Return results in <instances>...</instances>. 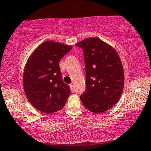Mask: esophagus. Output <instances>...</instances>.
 <instances>
[{
  "mask_svg": "<svg viewBox=\"0 0 151 151\" xmlns=\"http://www.w3.org/2000/svg\"><path fill=\"white\" fill-rule=\"evenodd\" d=\"M70 88H71V92H73L74 91V86L73 84H70Z\"/></svg>",
  "mask_w": 151,
  "mask_h": 151,
  "instance_id": "obj_1",
  "label": "esophagus"
}]
</instances>
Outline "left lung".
<instances>
[{
    "label": "left lung",
    "mask_w": 151,
    "mask_h": 151,
    "mask_svg": "<svg viewBox=\"0 0 151 151\" xmlns=\"http://www.w3.org/2000/svg\"><path fill=\"white\" fill-rule=\"evenodd\" d=\"M84 51L86 91L80 100L88 111L104 113L118 102L124 85V73L116 50L100 38L91 37L76 45Z\"/></svg>",
    "instance_id": "obj_1"
}]
</instances>
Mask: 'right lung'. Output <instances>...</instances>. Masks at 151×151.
Here are the masks:
<instances>
[{
	"label": "right lung",
	"instance_id": "obj_1",
	"mask_svg": "<svg viewBox=\"0 0 151 151\" xmlns=\"http://www.w3.org/2000/svg\"><path fill=\"white\" fill-rule=\"evenodd\" d=\"M72 47L47 40L29 57L24 69L23 87L29 102L37 110L51 114L65 105L71 89L61 79L59 63Z\"/></svg>",
	"mask_w": 151,
	"mask_h": 151
}]
</instances>
